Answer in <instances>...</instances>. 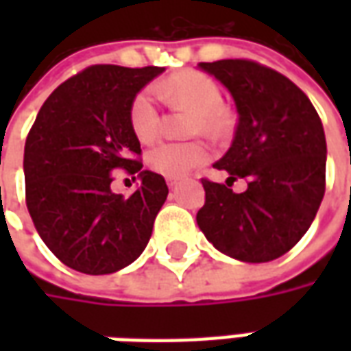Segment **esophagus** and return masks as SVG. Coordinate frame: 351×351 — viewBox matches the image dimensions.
<instances>
[{
    "label": "esophagus",
    "mask_w": 351,
    "mask_h": 351,
    "mask_svg": "<svg viewBox=\"0 0 351 351\" xmlns=\"http://www.w3.org/2000/svg\"><path fill=\"white\" fill-rule=\"evenodd\" d=\"M165 180H167L169 188H175L176 184H178V176H167Z\"/></svg>",
    "instance_id": "1"
}]
</instances>
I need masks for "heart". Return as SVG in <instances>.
Returning <instances> with one entry per match:
<instances>
[{
  "label": "heart",
  "instance_id": "heart-1",
  "mask_svg": "<svg viewBox=\"0 0 351 351\" xmlns=\"http://www.w3.org/2000/svg\"><path fill=\"white\" fill-rule=\"evenodd\" d=\"M163 90L197 110V116L191 122V133H210L221 135L229 128L228 116L223 114L221 90L218 82L201 71H180L165 80ZM131 130L143 143H152L160 135L161 120L156 105V93L152 88H146L135 95L130 108ZM208 158V146L201 141H163L148 152V165L161 175L180 176L193 167L201 165Z\"/></svg>",
  "mask_w": 351,
  "mask_h": 351
}]
</instances>
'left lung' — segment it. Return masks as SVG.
<instances>
[{
  "label": "left lung",
  "instance_id": "obj_1",
  "mask_svg": "<svg viewBox=\"0 0 351 351\" xmlns=\"http://www.w3.org/2000/svg\"><path fill=\"white\" fill-rule=\"evenodd\" d=\"M235 99L233 145L214 167L226 184L203 178L205 205L197 226L221 254L246 263L284 256L316 218L325 193L327 145L322 120L306 93L267 65L252 60L201 62ZM244 178L249 188L230 186Z\"/></svg>",
  "mask_w": 351,
  "mask_h": 351
}]
</instances>
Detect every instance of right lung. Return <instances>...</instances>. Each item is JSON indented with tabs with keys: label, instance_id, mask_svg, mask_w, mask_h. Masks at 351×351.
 <instances>
[{
	"label": "right lung",
	"instance_id": "obj_1",
	"mask_svg": "<svg viewBox=\"0 0 351 351\" xmlns=\"http://www.w3.org/2000/svg\"><path fill=\"white\" fill-rule=\"evenodd\" d=\"M161 71L154 65H90L50 93L27 133V210L43 243L75 271H120L150 241L169 188L161 175L141 171L130 108ZM116 168L141 176L130 198L110 191Z\"/></svg>",
	"mask_w": 351,
	"mask_h": 351
}]
</instances>
